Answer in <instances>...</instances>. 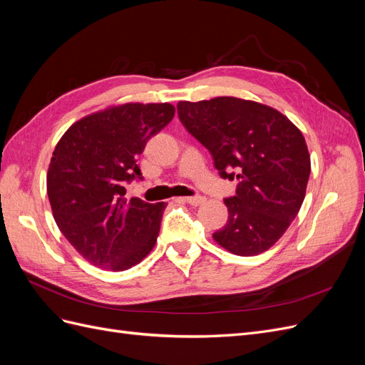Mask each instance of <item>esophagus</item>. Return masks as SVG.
Here are the masks:
<instances>
[{
    "mask_svg": "<svg viewBox=\"0 0 365 365\" xmlns=\"http://www.w3.org/2000/svg\"><path fill=\"white\" fill-rule=\"evenodd\" d=\"M180 200L185 201L187 204H190L193 207H197V205H201L205 201V197L204 196H189V197H180Z\"/></svg>",
    "mask_w": 365,
    "mask_h": 365,
    "instance_id": "34e87169",
    "label": "esophagus"
}]
</instances>
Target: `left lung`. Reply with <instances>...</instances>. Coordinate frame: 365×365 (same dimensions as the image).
<instances>
[{"mask_svg":"<svg viewBox=\"0 0 365 365\" xmlns=\"http://www.w3.org/2000/svg\"><path fill=\"white\" fill-rule=\"evenodd\" d=\"M181 123L212 152L222 178L235 180L228 220L213 233L236 256H257L277 242L300 212L311 173L306 140L277 109L239 97L178 102Z\"/></svg>","mask_w":365,"mask_h":365,"instance_id":"8db88e82","label":"left lung"}]
</instances>
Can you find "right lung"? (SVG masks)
Wrapping results in <instances>:
<instances>
[{
	"label": "right lung",
	"instance_id": "obj_1",
	"mask_svg": "<svg viewBox=\"0 0 365 365\" xmlns=\"http://www.w3.org/2000/svg\"><path fill=\"white\" fill-rule=\"evenodd\" d=\"M170 103H123L88 114L61 137L47 172L53 217L73 248L94 267L126 271L155 247L165 202L126 197L141 178L137 157L170 123Z\"/></svg>",
	"mask_w": 365,
	"mask_h": 365
}]
</instances>
